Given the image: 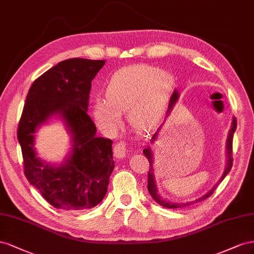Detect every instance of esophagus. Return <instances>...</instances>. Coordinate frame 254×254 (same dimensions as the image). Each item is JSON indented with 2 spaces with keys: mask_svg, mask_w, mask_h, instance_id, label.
Wrapping results in <instances>:
<instances>
[{
  "mask_svg": "<svg viewBox=\"0 0 254 254\" xmlns=\"http://www.w3.org/2000/svg\"><path fill=\"white\" fill-rule=\"evenodd\" d=\"M126 153H127V143L125 141H119L115 144L114 154L116 157L121 159L126 156Z\"/></svg>",
  "mask_w": 254,
  "mask_h": 254,
  "instance_id": "34e87169",
  "label": "esophagus"
}]
</instances>
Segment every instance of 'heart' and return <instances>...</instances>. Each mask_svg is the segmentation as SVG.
<instances>
[{"label": "heart", "mask_w": 254, "mask_h": 254, "mask_svg": "<svg viewBox=\"0 0 254 254\" xmlns=\"http://www.w3.org/2000/svg\"><path fill=\"white\" fill-rule=\"evenodd\" d=\"M173 87L175 76L169 71L150 64L122 68L108 79L105 100L92 102V117L102 129L114 131L128 110L132 127L147 131L163 119Z\"/></svg>", "instance_id": "heart-1"}]
</instances>
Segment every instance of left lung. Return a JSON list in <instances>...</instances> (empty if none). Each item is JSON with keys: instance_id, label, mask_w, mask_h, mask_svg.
Returning a JSON list of instances; mask_svg holds the SVG:
<instances>
[{"instance_id": "1", "label": "left lung", "mask_w": 254, "mask_h": 254, "mask_svg": "<svg viewBox=\"0 0 254 254\" xmlns=\"http://www.w3.org/2000/svg\"><path fill=\"white\" fill-rule=\"evenodd\" d=\"M179 92L177 90L173 91L172 96L170 98V102H169V108L167 111V117L171 114L172 110L175 108L178 100H179ZM163 127V126H162ZM158 127V129L156 131V133L152 136L151 138V142H154L157 138V134L159 132V129L162 128ZM236 127H237V123H236V118H233V120H232V125H231V128L229 131V134H228V138H227V142H226V151H227V162H226V168H224V171L222 173L221 178L219 179L218 182H217L213 187L211 190H208L204 195H202V197L195 199L193 201H187V202H171V201H168V200H165L163 199V197H161V194L158 193L157 191V187H156V181H155V176H154V167H153V152H152V149L150 146H148L147 148L143 149V154L146 155V157L148 158V161L150 163V169H149V173H148V190L151 194V197L153 198V200H155V202H157V203L159 205H162L164 207H167V208H179V207H186L188 205H191L193 203H195V202H199V201H202L204 199H207L209 195H211L214 190H216V187L218 186V184L221 182V181L226 178V176L228 175V173L230 172L231 168H232V165H233V157H232V143H233V135H234V132L236 131Z\"/></svg>"}]
</instances>
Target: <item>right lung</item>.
<instances>
[{"label":"right lung","instance_id":"1","mask_svg":"<svg viewBox=\"0 0 254 254\" xmlns=\"http://www.w3.org/2000/svg\"><path fill=\"white\" fill-rule=\"evenodd\" d=\"M105 61L70 59L40 75L26 96L18 127L24 173L51 205L83 211L105 197L115 168L113 141L98 137L87 115L91 81ZM53 117L61 118L71 136L72 147L59 165L42 161L34 150L37 129Z\"/></svg>","mask_w":254,"mask_h":254}]
</instances>
